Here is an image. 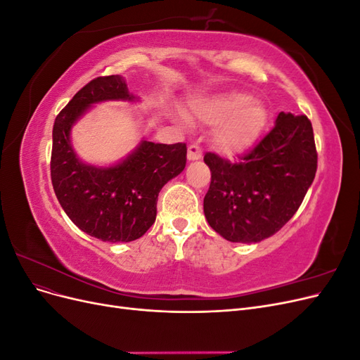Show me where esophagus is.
<instances>
[{
    "mask_svg": "<svg viewBox=\"0 0 360 360\" xmlns=\"http://www.w3.org/2000/svg\"><path fill=\"white\" fill-rule=\"evenodd\" d=\"M202 158V151L197 144H191L188 148V159L189 160H198Z\"/></svg>",
    "mask_w": 360,
    "mask_h": 360,
    "instance_id": "esophagus-1",
    "label": "esophagus"
}]
</instances>
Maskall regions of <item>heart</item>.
I'll use <instances>...</instances> for the list:
<instances>
[{"label":"heart","mask_w":360,"mask_h":360,"mask_svg":"<svg viewBox=\"0 0 360 360\" xmlns=\"http://www.w3.org/2000/svg\"><path fill=\"white\" fill-rule=\"evenodd\" d=\"M189 117L216 126L214 146L225 155L245 151L258 139L267 122L263 103L240 91L198 97L189 106Z\"/></svg>","instance_id":"1"}]
</instances>
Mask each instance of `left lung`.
Returning <instances> with one entry per match:
<instances>
[{
  "label": "left lung",
  "mask_w": 360,
  "mask_h": 360,
  "mask_svg": "<svg viewBox=\"0 0 360 360\" xmlns=\"http://www.w3.org/2000/svg\"><path fill=\"white\" fill-rule=\"evenodd\" d=\"M212 181L204 214L234 243L274 236L297 212L317 172L312 124L307 115L279 112L275 127L237 162L205 153Z\"/></svg>",
  "instance_id": "8db88e82"
}]
</instances>
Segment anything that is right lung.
Instances as JSON below:
<instances>
[{"instance_id":"obj_1","label":"right lung","mask_w":360,"mask_h":360,"mask_svg":"<svg viewBox=\"0 0 360 360\" xmlns=\"http://www.w3.org/2000/svg\"><path fill=\"white\" fill-rule=\"evenodd\" d=\"M120 75L99 76L73 96L52 130L51 180L70 221L103 242H132L156 221L158 195L186 167L184 143L139 146L117 165H86L72 148L70 129L94 103L134 101Z\"/></svg>"}]
</instances>
